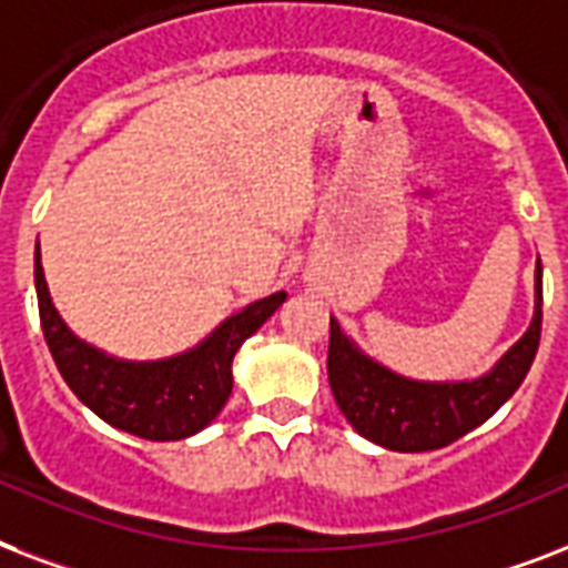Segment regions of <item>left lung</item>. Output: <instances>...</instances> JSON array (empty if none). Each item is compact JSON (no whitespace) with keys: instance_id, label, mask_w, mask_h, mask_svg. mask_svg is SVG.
<instances>
[{"instance_id":"8db88e82","label":"left lung","mask_w":568,"mask_h":568,"mask_svg":"<svg viewBox=\"0 0 568 568\" xmlns=\"http://www.w3.org/2000/svg\"><path fill=\"white\" fill-rule=\"evenodd\" d=\"M542 332V263H536L534 320L516 346L471 382H417L382 367L341 332L332 316L328 385L353 429L388 450L424 453L447 447L489 420L525 382Z\"/></svg>"}]
</instances>
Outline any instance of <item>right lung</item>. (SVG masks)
<instances>
[{
  "instance_id": "1",
  "label": "right lung",
  "mask_w": 568,
  "mask_h": 568,
  "mask_svg": "<svg viewBox=\"0 0 568 568\" xmlns=\"http://www.w3.org/2000/svg\"><path fill=\"white\" fill-rule=\"evenodd\" d=\"M34 290L43 337L70 390L105 424L148 442L189 438L222 412L234 388L231 364L236 349L287 298L284 290L257 298L183 355L162 362H121L79 341L64 325L47 290L41 248H34Z\"/></svg>"
}]
</instances>
